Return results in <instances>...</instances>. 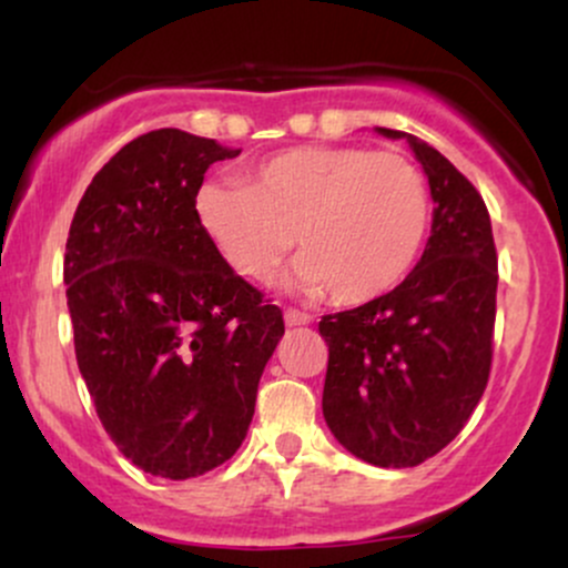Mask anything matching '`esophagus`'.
Wrapping results in <instances>:
<instances>
[{
  "mask_svg": "<svg viewBox=\"0 0 568 568\" xmlns=\"http://www.w3.org/2000/svg\"><path fill=\"white\" fill-rule=\"evenodd\" d=\"M285 323L288 325H306L312 321L310 315H306V312H302V310H293V306H288V310H285Z\"/></svg>",
  "mask_w": 568,
  "mask_h": 568,
  "instance_id": "1",
  "label": "esophagus"
}]
</instances>
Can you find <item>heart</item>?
<instances>
[{"label": "heart", "instance_id": "b5f03b06", "mask_svg": "<svg viewBox=\"0 0 568 568\" xmlns=\"http://www.w3.org/2000/svg\"><path fill=\"white\" fill-rule=\"evenodd\" d=\"M197 219L234 272L264 283L296 234L291 280L336 304L393 291L419 258L429 189L414 162L363 146H296L264 160L247 184L221 179L197 192Z\"/></svg>", "mask_w": 568, "mask_h": 568}]
</instances>
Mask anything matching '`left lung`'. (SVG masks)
Listing matches in <instances>:
<instances>
[{"mask_svg":"<svg viewBox=\"0 0 568 568\" xmlns=\"http://www.w3.org/2000/svg\"><path fill=\"white\" fill-rule=\"evenodd\" d=\"M435 200L433 234L410 275L374 302L323 315L325 425L357 459L416 467L446 448L491 371L497 247L486 202L438 149L403 130Z\"/></svg>","mask_w":568,"mask_h":568,"instance_id":"8db88e82","label":"left lung"}]
</instances>
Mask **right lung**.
I'll return each mask as SVG.
<instances>
[{
    "label": "right lung",
    "instance_id": "obj_1",
    "mask_svg": "<svg viewBox=\"0 0 568 568\" xmlns=\"http://www.w3.org/2000/svg\"><path fill=\"white\" fill-rule=\"evenodd\" d=\"M213 139L152 130L114 154L71 221L63 283L77 366L109 438L143 473L186 480L245 440L258 379L285 334L197 219Z\"/></svg>",
    "mask_w": 568,
    "mask_h": 568
}]
</instances>
